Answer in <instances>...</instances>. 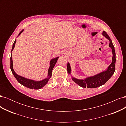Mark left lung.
Returning <instances> with one entry per match:
<instances>
[{
	"label": "left lung",
	"instance_id": "left-lung-1",
	"mask_svg": "<svg viewBox=\"0 0 126 126\" xmlns=\"http://www.w3.org/2000/svg\"><path fill=\"white\" fill-rule=\"evenodd\" d=\"M102 36H104L106 38L109 40V47L111 48L112 58V62L111 64L108 67L106 70L103 71L100 73L96 75L90 77H87L83 79H79L76 78L72 76V80L75 82L77 83L79 86L83 88H95L100 87L107 81L111 78L115 71V63H116V53L115 50V47L112 44V41L110 38L109 36L107 35L106 32L103 31ZM71 67L69 63H67V71L68 74L71 75Z\"/></svg>",
	"mask_w": 126,
	"mask_h": 126
}]
</instances>
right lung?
Segmentation results:
<instances>
[{
    "mask_svg": "<svg viewBox=\"0 0 126 126\" xmlns=\"http://www.w3.org/2000/svg\"><path fill=\"white\" fill-rule=\"evenodd\" d=\"M24 29L19 32L18 37L19 36L20 34L24 32ZM16 39H15L14 43L13 45V47L12 49H11V56H10V69L11 70V72L13 74L14 77L16 78L17 79V80L18 81L19 83H20V84L22 85H23L24 86H25L26 87L30 89H41V88H43L44 86H45L47 84V83L49 81V79H50L52 75V70L54 68V66H55V64L57 63V61L58 60L59 57H56L55 58H53L51 59L50 62V66H49V68L48 70V76L45 79H44L43 80H41L40 81H35L34 80L32 79H30L25 78L24 77H22L21 76L18 75L17 74L15 71L14 70L13 68V58H12V54H11V52L14 50V49L15 48V44H16Z\"/></svg>",
    "mask_w": 126,
    "mask_h": 126,
    "instance_id": "obj_1",
    "label": "right lung"
}]
</instances>
